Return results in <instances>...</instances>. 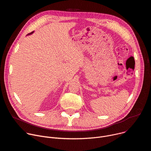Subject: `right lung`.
Here are the masks:
<instances>
[{
    "label": "right lung",
    "instance_id": "obj_1",
    "mask_svg": "<svg viewBox=\"0 0 151 151\" xmlns=\"http://www.w3.org/2000/svg\"><path fill=\"white\" fill-rule=\"evenodd\" d=\"M32 33H33V32H31V33H29V34H28V35H30V34H32Z\"/></svg>",
    "mask_w": 151,
    "mask_h": 151
}]
</instances>
